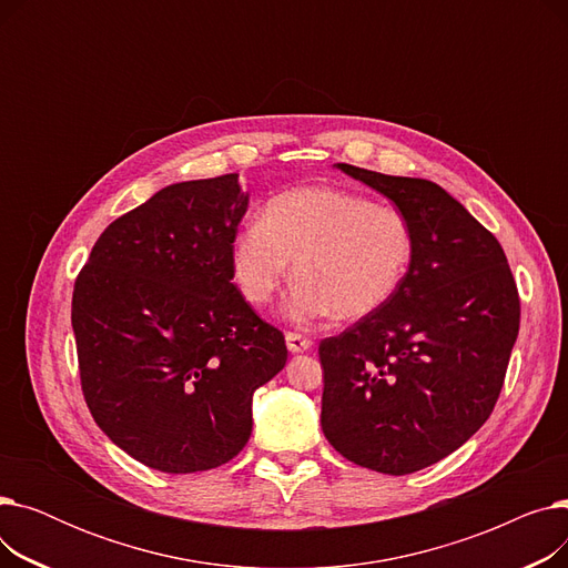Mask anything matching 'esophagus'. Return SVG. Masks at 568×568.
<instances>
[{
	"label": "esophagus",
	"instance_id": "34e87169",
	"mask_svg": "<svg viewBox=\"0 0 568 568\" xmlns=\"http://www.w3.org/2000/svg\"><path fill=\"white\" fill-rule=\"evenodd\" d=\"M285 343H287V349L292 354H302V352H308L313 347V341L302 336V334H287L285 336Z\"/></svg>",
	"mask_w": 568,
	"mask_h": 568
}]
</instances>
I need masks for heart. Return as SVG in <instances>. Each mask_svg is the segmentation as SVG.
Listing matches in <instances>:
<instances>
[{
  "instance_id": "1",
  "label": "heart",
  "mask_w": 568,
  "mask_h": 568,
  "mask_svg": "<svg viewBox=\"0 0 568 568\" xmlns=\"http://www.w3.org/2000/svg\"><path fill=\"white\" fill-rule=\"evenodd\" d=\"M414 253L407 219L371 197L304 186L268 200L232 242V274L253 306H266L290 274L287 315L313 324L371 315L400 287Z\"/></svg>"
}]
</instances>
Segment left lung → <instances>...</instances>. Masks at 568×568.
<instances>
[{"instance_id":"1","label":"left lung","mask_w":568,"mask_h":568,"mask_svg":"<svg viewBox=\"0 0 568 568\" xmlns=\"http://www.w3.org/2000/svg\"><path fill=\"white\" fill-rule=\"evenodd\" d=\"M336 168L398 206L414 253L389 302L320 343V422L343 458L412 474L488 422L518 338V290L497 239L442 186Z\"/></svg>"}]
</instances>
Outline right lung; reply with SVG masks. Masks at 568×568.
<instances>
[{
	"label": "right lung",
	"instance_id": "right-lung-1",
	"mask_svg": "<svg viewBox=\"0 0 568 568\" xmlns=\"http://www.w3.org/2000/svg\"><path fill=\"white\" fill-rule=\"evenodd\" d=\"M246 209L236 172L170 184L103 230L75 281L87 407L152 469L232 460L253 430V394L287 362L283 334L232 283Z\"/></svg>",
	"mask_w": 568,
	"mask_h": 568
}]
</instances>
